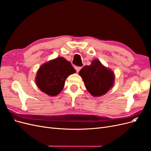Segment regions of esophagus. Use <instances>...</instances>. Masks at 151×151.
Masks as SVG:
<instances>
[{
  "label": "esophagus",
  "mask_w": 151,
  "mask_h": 151,
  "mask_svg": "<svg viewBox=\"0 0 151 151\" xmlns=\"http://www.w3.org/2000/svg\"><path fill=\"white\" fill-rule=\"evenodd\" d=\"M74 68H75V69L76 70L77 72H79V70L81 69V67H77L76 65H74Z\"/></svg>",
  "instance_id": "obj_1"
}]
</instances>
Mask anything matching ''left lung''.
<instances>
[{
  "mask_svg": "<svg viewBox=\"0 0 151 151\" xmlns=\"http://www.w3.org/2000/svg\"><path fill=\"white\" fill-rule=\"evenodd\" d=\"M79 74L84 81L87 90L95 97L106 94L115 83L114 72L104 67L98 59L93 60L91 65L84 66Z\"/></svg>",
  "mask_w": 151,
  "mask_h": 151,
  "instance_id": "obj_1",
  "label": "left lung"
}]
</instances>
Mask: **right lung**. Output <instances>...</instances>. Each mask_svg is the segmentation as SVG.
Here are the masks:
<instances>
[{"label":"right lung","mask_w":151,"mask_h":151,"mask_svg":"<svg viewBox=\"0 0 151 151\" xmlns=\"http://www.w3.org/2000/svg\"><path fill=\"white\" fill-rule=\"evenodd\" d=\"M75 72L69 61L57 57L40 66L36 73V83L43 93L55 96L63 89L67 77Z\"/></svg>","instance_id":"1"}]
</instances>
